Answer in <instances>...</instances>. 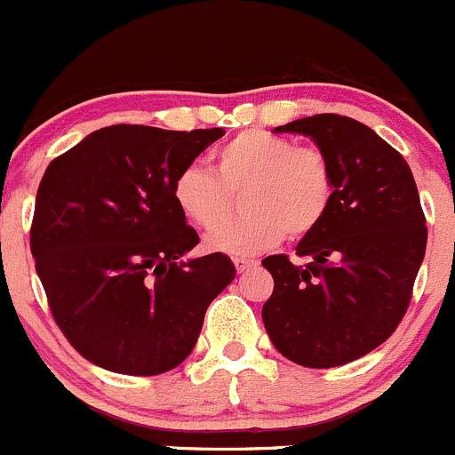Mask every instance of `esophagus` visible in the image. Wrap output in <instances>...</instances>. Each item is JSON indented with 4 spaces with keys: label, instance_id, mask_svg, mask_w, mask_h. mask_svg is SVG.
<instances>
[{
    "label": "esophagus",
    "instance_id": "esophagus-1",
    "mask_svg": "<svg viewBox=\"0 0 455 455\" xmlns=\"http://www.w3.org/2000/svg\"><path fill=\"white\" fill-rule=\"evenodd\" d=\"M256 265H259V260H250V259H234V267H236V272H250V269H254Z\"/></svg>",
    "mask_w": 455,
    "mask_h": 455
}]
</instances>
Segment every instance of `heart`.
I'll return each instance as SVG.
<instances>
[{"label":"heart","instance_id":"b5f03b06","mask_svg":"<svg viewBox=\"0 0 455 455\" xmlns=\"http://www.w3.org/2000/svg\"><path fill=\"white\" fill-rule=\"evenodd\" d=\"M241 189L246 217L224 224L231 195ZM172 199L196 228H215L205 238L210 250L254 256L285 234L303 238L321 226L334 201V168L321 148L245 130L217 148L212 172L201 165L183 168L172 183Z\"/></svg>","mask_w":455,"mask_h":455}]
</instances>
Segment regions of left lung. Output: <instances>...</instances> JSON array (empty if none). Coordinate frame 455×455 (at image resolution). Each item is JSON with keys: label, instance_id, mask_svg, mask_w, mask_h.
Segmentation results:
<instances>
[{"label": "left lung", "instance_id": "left-lung-1", "mask_svg": "<svg viewBox=\"0 0 455 455\" xmlns=\"http://www.w3.org/2000/svg\"><path fill=\"white\" fill-rule=\"evenodd\" d=\"M274 132L305 134L330 156L334 201L296 245L307 265L263 259L274 278L263 325L296 365H345L385 343L409 307L427 247L416 181L398 150L349 116H305Z\"/></svg>", "mask_w": 455, "mask_h": 455}]
</instances>
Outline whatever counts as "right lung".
<instances>
[{"mask_svg":"<svg viewBox=\"0 0 455 455\" xmlns=\"http://www.w3.org/2000/svg\"><path fill=\"white\" fill-rule=\"evenodd\" d=\"M223 134L108 125L46 168L30 251L57 325L85 361L156 376L192 354L205 309L236 269L221 251L181 260L199 234L172 183Z\"/></svg>","mask_w":455,"mask_h":455,"instance_id":"obj_1","label":"right lung"}]
</instances>
